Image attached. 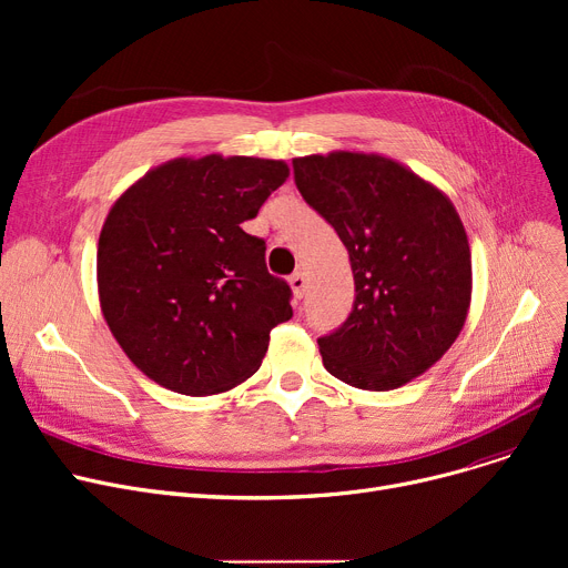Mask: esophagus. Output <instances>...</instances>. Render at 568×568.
<instances>
[{
	"instance_id": "34e87169",
	"label": "esophagus",
	"mask_w": 568,
	"mask_h": 568,
	"mask_svg": "<svg viewBox=\"0 0 568 568\" xmlns=\"http://www.w3.org/2000/svg\"><path fill=\"white\" fill-rule=\"evenodd\" d=\"M290 285H292V292H294L296 300H304L306 287H308V281H306V276H304L302 272H296V274H292V276H290Z\"/></svg>"
}]
</instances>
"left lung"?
I'll return each mask as SVG.
<instances>
[{"instance_id": "8db88e82", "label": "left lung", "mask_w": 568, "mask_h": 568, "mask_svg": "<svg viewBox=\"0 0 568 568\" xmlns=\"http://www.w3.org/2000/svg\"><path fill=\"white\" fill-rule=\"evenodd\" d=\"M294 182L345 244L354 306L317 341L341 382L389 392L424 375L460 336L471 253L449 195L403 163L364 152L294 159Z\"/></svg>"}]
</instances>
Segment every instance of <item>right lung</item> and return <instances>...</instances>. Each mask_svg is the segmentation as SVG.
I'll return each instance as SVG.
<instances>
[{"instance_id": "1", "label": "right lung", "mask_w": 568, "mask_h": 568, "mask_svg": "<svg viewBox=\"0 0 568 568\" xmlns=\"http://www.w3.org/2000/svg\"><path fill=\"white\" fill-rule=\"evenodd\" d=\"M287 176L274 159L182 156L114 200L99 236V302L149 379L212 396L260 368L268 332L292 317V290L266 272V246L242 223Z\"/></svg>"}]
</instances>
